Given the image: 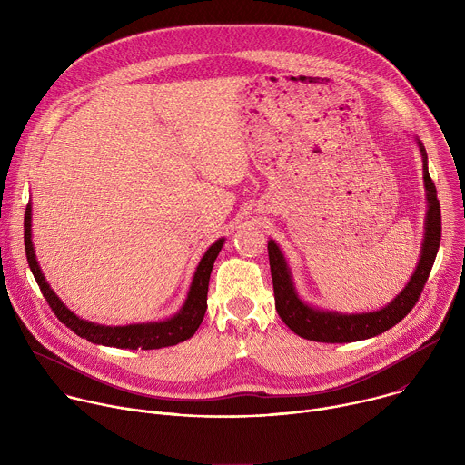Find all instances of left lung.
Segmentation results:
<instances>
[{
    "mask_svg": "<svg viewBox=\"0 0 465 465\" xmlns=\"http://www.w3.org/2000/svg\"><path fill=\"white\" fill-rule=\"evenodd\" d=\"M421 160H423V183H425V198H427V215H425V233L421 242V252L418 259V267L405 285V289L397 294L388 305L368 311V312H339L312 307L298 296V291L292 282V272L289 262L276 244L274 239L269 241V259H271V274L274 283V298H276V311L280 318L289 325L291 331L302 339L314 341V342H327V344H344V342H357L377 337L397 322H401L416 305L430 269L434 264L440 239H441V213L440 203L436 196V185L430 180L429 167H427V153L423 143L414 138Z\"/></svg>",
    "mask_w": 465,
    "mask_h": 465,
    "instance_id": "left-lung-1",
    "label": "left lung"
}]
</instances>
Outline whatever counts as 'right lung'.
<instances>
[{"instance_id":"add662e5","label":"right lung","mask_w":465,"mask_h":465,"mask_svg":"<svg viewBox=\"0 0 465 465\" xmlns=\"http://www.w3.org/2000/svg\"><path fill=\"white\" fill-rule=\"evenodd\" d=\"M31 203L25 212L24 219V241H25V253L31 272L47 300L49 307L56 314V318L70 327L75 335L86 339L92 344L121 348V350H160L176 346L194 335L198 325L203 323V318L208 309V285L210 274L213 269V262L224 244V237L217 239L203 255L201 262L193 274L187 298L178 312L171 318L158 320V322H143V323H130V325H101L95 322H88L77 316L72 309L65 307V303L54 294L51 285L45 282L38 259L35 255L33 235H31Z\"/></svg>"}]
</instances>
